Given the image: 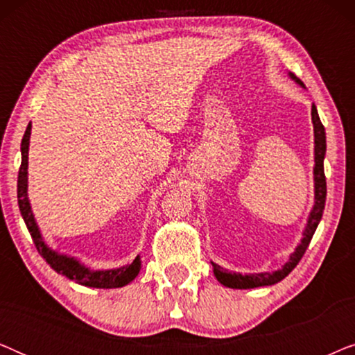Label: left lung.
I'll use <instances>...</instances> for the list:
<instances>
[{
  "label": "left lung",
  "instance_id": "left-lung-1",
  "mask_svg": "<svg viewBox=\"0 0 355 355\" xmlns=\"http://www.w3.org/2000/svg\"><path fill=\"white\" fill-rule=\"evenodd\" d=\"M293 79L297 82L299 85H304L300 79H297L294 74H289ZM312 123H313V134H315V168H313V179H315V205L313 210L310 211L307 226H305L304 237L297 245V249L294 250V254L291 255L289 261H286V265L278 271L273 273H254V275H241V273H231L225 268H221L220 265L213 263V273H215L216 279L220 281L223 286L232 289H252V288H260V286H271L279 283L281 279H284L291 271H293L297 263L302 259L305 250L312 241L317 230L320 220H322L323 210H324V200H327V178H324V169H323V159L324 153H327V135H324V128L320 121L317 106L312 105Z\"/></svg>",
  "mask_w": 355,
  "mask_h": 355
}]
</instances>
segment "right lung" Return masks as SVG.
Wrapping results in <instances>:
<instances>
[{
	"label": "right lung",
	"mask_w": 355,
	"mask_h": 355,
	"mask_svg": "<svg viewBox=\"0 0 355 355\" xmlns=\"http://www.w3.org/2000/svg\"><path fill=\"white\" fill-rule=\"evenodd\" d=\"M31 129H32V124H28L21 144L22 162H21V168H19V176H17V202H19V210H21V215L24 218V221H26L27 230L31 232L32 241L37 247L38 254L46 260V263L50 265L53 270L58 271V273L64 275L66 278L76 281V283H79L82 286L111 289V288H123V286L129 284L140 271L139 257H135V260L130 265L121 266V268L94 271L82 265L79 260L72 259V257L60 255L58 252L51 250L50 247L45 244V241L42 239L40 230H38L35 218H33L31 203H28V197H27V164H28L27 159H28V140H31Z\"/></svg>",
	"instance_id": "add662e5"
}]
</instances>
